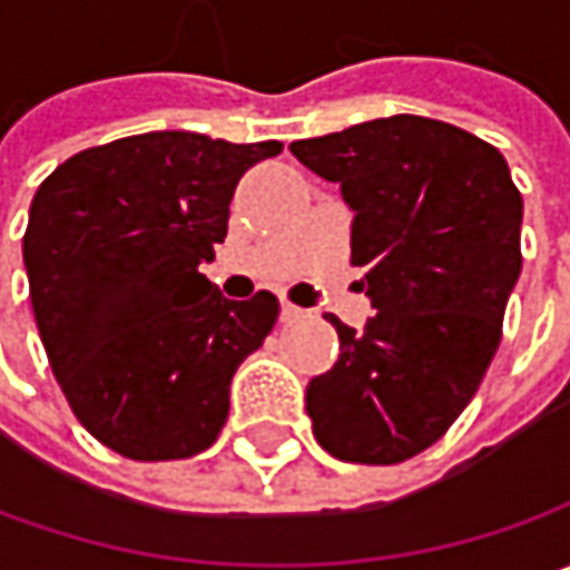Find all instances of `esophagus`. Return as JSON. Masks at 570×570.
I'll return each mask as SVG.
<instances>
[{"label": "esophagus", "mask_w": 570, "mask_h": 570, "mask_svg": "<svg viewBox=\"0 0 570 570\" xmlns=\"http://www.w3.org/2000/svg\"><path fill=\"white\" fill-rule=\"evenodd\" d=\"M307 317V311H301L295 304H282V320H301Z\"/></svg>", "instance_id": "34e87169"}]
</instances>
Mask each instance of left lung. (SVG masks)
I'll list each match as a JSON object with an SVG mask.
<instances>
[{
	"label": "left lung",
	"instance_id": "8db88e82",
	"mask_svg": "<svg viewBox=\"0 0 570 570\" xmlns=\"http://www.w3.org/2000/svg\"><path fill=\"white\" fill-rule=\"evenodd\" d=\"M352 208L364 330L330 314L340 362L307 383L320 448L390 466L431 448L466 409L501 342L520 275L517 193L504 155L466 129L386 117L292 142Z\"/></svg>",
	"mask_w": 570,
	"mask_h": 570
}]
</instances>
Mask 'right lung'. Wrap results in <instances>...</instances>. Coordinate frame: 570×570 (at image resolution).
I'll use <instances>...</instances> for the list:
<instances>
[{
	"label": "right lung",
	"instance_id": "1",
	"mask_svg": "<svg viewBox=\"0 0 570 570\" xmlns=\"http://www.w3.org/2000/svg\"><path fill=\"white\" fill-rule=\"evenodd\" d=\"M278 151L158 129L85 148L40 184L24 230L33 320L100 444L145 463L215 444L278 301H228L199 266L228 234L237 180Z\"/></svg>",
	"mask_w": 570,
	"mask_h": 570
}]
</instances>
